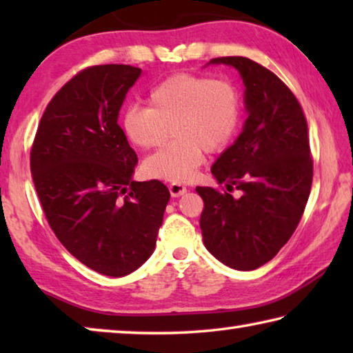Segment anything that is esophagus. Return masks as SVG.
<instances>
[{
	"instance_id": "1",
	"label": "esophagus",
	"mask_w": 353,
	"mask_h": 353,
	"mask_svg": "<svg viewBox=\"0 0 353 353\" xmlns=\"http://www.w3.org/2000/svg\"><path fill=\"white\" fill-rule=\"evenodd\" d=\"M168 188H170V193H171L172 198H179V196L187 193V187H185V185H182V183H179V182L170 183Z\"/></svg>"
}]
</instances>
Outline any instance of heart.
Segmentation results:
<instances>
[{"instance_id":"b5f03b06","label":"heart","mask_w":353,"mask_h":353,"mask_svg":"<svg viewBox=\"0 0 353 353\" xmlns=\"http://www.w3.org/2000/svg\"><path fill=\"white\" fill-rule=\"evenodd\" d=\"M241 121V99L230 82L202 74H172L148 94V107L132 105L123 115L128 140L140 149L163 145L172 129L176 141L143 163L148 176L170 182L193 179L205 151L229 146Z\"/></svg>"}]
</instances>
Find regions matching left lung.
Returning a JSON list of instances; mask_svg holds the SVG:
<instances>
[{
	"label": "left lung",
	"instance_id": "8db88e82",
	"mask_svg": "<svg viewBox=\"0 0 353 353\" xmlns=\"http://www.w3.org/2000/svg\"><path fill=\"white\" fill-rule=\"evenodd\" d=\"M210 63L240 71L248 119L212 166L223 188L196 187L202 240L221 263L252 271L277 255L305 210L313 182L307 119L294 93L263 65L240 56Z\"/></svg>",
	"mask_w": 353,
	"mask_h": 353
}]
</instances>
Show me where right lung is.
I'll use <instances>...</instances> for the list:
<instances>
[{"mask_svg": "<svg viewBox=\"0 0 353 353\" xmlns=\"http://www.w3.org/2000/svg\"><path fill=\"white\" fill-rule=\"evenodd\" d=\"M141 74L94 65L65 83L40 119L31 172L48 224L68 252L99 274L123 277L152 255L170 191L132 181L137 154L118 115Z\"/></svg>", "mask_w": 353, "mask_h": 353, "instance_id": "right-lung-1", "label": "right lung"}]
</instances>
